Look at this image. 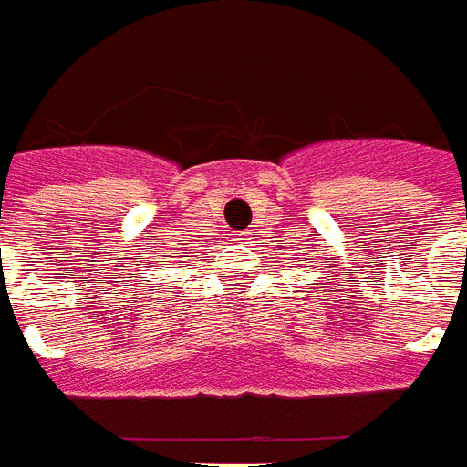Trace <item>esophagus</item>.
Returning <instances> with one entry per match:
<instances>
[{"label": "esophagus", "mask_w": 467, "mask_h": 467, "mask_svg": "<svg viewBox=\"0 0 467 467\" xmlns=\"http://www.w3.org/2000/svg\"><path fill=\"white\" fill-rule=\"evenodd\" d=\"M236 236V241H244V236H246V231H241V234H234Z\"/></svg>", "instance_id": "1"}]
</instances>
